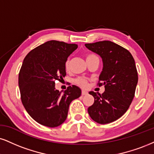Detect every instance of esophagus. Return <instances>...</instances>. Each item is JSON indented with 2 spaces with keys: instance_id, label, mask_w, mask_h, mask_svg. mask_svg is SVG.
<instances>
[{
  "instance_id": "1",
  "label": "esophagus",
  "mask_w": 154,
  "mask_h": 154,
  "mask_svg": "<svg viewBox=\"0 0 154 154\" xmlns=\"http://www.w3.org/2000/svg\"><path fill=\"white\" fill-rule=\"evenodd\" d=\"M81 94H82V96H85V95L88 94V92L86 91H82V92H81Z\"/></svg>"
}]
</instances>
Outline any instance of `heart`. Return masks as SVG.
Instances as JSON below:
<instances>
[{"instance_id":"heart-1","label":"heart","mask_w":154,"mask_h":154,"mask_svg":"<svg viewBox=\"0 0 154 154\" xmlns=\"http://www.w3.org/2000/svg\"><path fill=\"white\" fill-rule=\"evenodd\" d=\"M86 61H87V60L93 59V58H98V56L94 54H88L86 55ZM69 64H70L69 60H67L65 63V68L66 71H68V70L69 69ZM75 83H76L77 85H79V86L82 87V88H86L87 86H88V80L83 77H80L79 78V79H77L75 81Z\"/></svg>"}]
</instances>
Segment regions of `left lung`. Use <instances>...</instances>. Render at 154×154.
I'll use <instances>...</instances> for the list:
<instances>
[{
    "label": "left lung",
    "instance_id": "8db88e82",
    "mask_svg": "<svg viewBox=\"0 0 154 154\" xmlns=\"http://www.w3.org/2000/svg\"><path fill=\"white\" fill-rule=\"evenodd\" d=\"M85 45L101 57L103 67L98 85L105 87L102 94L89 92L94 103L88 107V114L100 124L111 123L126 113L135 96L138 83L135 60L129 51L111 41Z\"/></svg>",
    "mask_w": 154,
    "mask_h": 154
}]
</instances>
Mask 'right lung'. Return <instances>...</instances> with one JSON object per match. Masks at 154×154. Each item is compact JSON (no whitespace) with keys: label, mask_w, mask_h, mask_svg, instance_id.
Returning <instances> with one entry per match:
<instances>
[{"label":"right lung","mask_w":154,"mask_h":154,"mask_svg":"<svg viewBox=\"0 0 154 154\" xmlns=\"http://www.w3.org/2000/svg\"><path fill=\"white\" fill-rule=\"evenodd\" d=\"M77 48V44L49 41L25 57L18 75L20 98L28 114L40 124L60 126L72 100L81 96V90L74 85L63 94L55 88V81L66 76V61Z\"/></svg>","instance_id":"add662e5"}]
</instances>
